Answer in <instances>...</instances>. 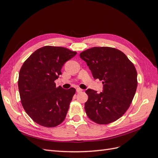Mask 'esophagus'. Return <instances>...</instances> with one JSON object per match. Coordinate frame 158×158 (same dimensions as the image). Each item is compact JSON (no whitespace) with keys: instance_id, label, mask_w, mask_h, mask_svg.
<instances>
[{"instance_id":"esophagus-1","label":"esophagus","mask_w":158,"mask_h":158,"mask_svg":"<svg viewBox=\"0 0 158 158\" xmlns=\"http://www.w3.org/2000/svg\"><path fill=\"white\" fill-rule=\"evenodd\" d=\"M83 91V89H80V88H77L76 89V92H77L78 93H80V92H82Z\"/></svg>"}]
</instances>
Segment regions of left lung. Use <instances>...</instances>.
I'll use <instances>...</instances> for the list:
<instances>
[{
  "label": "left lung",
  "instance_id": "obj_1",
  "mask_svg": "<svg viewBox=\"0 0 158 158\" xmlns=\"http://www.w3.org/2000/svg\"><path fill=\"white\" fill-rule=\"evenodd\" d=\"M86 62L94 79L102 80V92L85 91L88 117L99 125L121 117L130 106L137 88V72L132 62L121 51L109 47H95L80 54Z\"/></svg>",
  "mask_w": 158,
  "mask_h": 158
}]
</instances>
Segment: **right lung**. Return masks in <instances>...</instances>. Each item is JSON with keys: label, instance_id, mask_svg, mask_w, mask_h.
Segmentation results:
<instances>
[{"label": "right lung", "instance_id": "1", "mask_svg": "<svg viewBox=\"0 0 158 158\" xmlns=\"http://www.w3.org/2000/svg\"><path fill=\"white\" fill-rule=\"evenodd\" d=\"M76 53L64 47L45 46L23 63L18 78L21 102L39 125L55 127L64 120L76 89L56 88L55 80L62 74L64 64Z\"/></svg>", "mask_w": 158, "mask_h": 158}]
</instances>
